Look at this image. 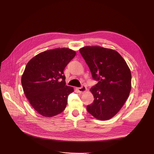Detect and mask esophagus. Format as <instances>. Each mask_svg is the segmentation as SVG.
<instances>
[{"mask_svg": "<svg viewBox=\"0 0 154 154\" xmlns=\"http://www.w3.org/2000/svg\"><path fill=\"white\" fill-rule=\"evenodd\" d=\"M76 89L80 94H83L87 91V88L84 85H82L81 87H77L76 88Z\"/></svg>", "mask_w": 154, "mask_h": 154, "instance_id": "esophagus-1", "label": "esophagus"}]
</instances>
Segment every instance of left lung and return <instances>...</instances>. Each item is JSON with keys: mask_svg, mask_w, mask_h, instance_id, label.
I'll list each match as a JSON object with an SVG mask.
<instances>
[{"mask_svg": "<svg viewBox=\"0 0 154 154\" xmlns=\"http://www.w3.org/2000/svg\"><path fill=\"white\" fill-rule=\"evenodd\" d=\"M79 51L98 83L90 91L92 103L88 112L95 119L107 120L121 109L131 91L132 75L125 60L117 51L99 46H85Z\"/></svg>", "mask_w": 154, "mask_h": 154, "instance_id": "1", "label": "left lung"}]
</instances>
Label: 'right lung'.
<instances>
[{"label":"right lung","instance_id":"right-lung-1","mask_svg":"<svg viewBox=\"0 0 154 154\" xmlns=\"http://www.w3.org/2000/svg\"><path fill=\"white\" fill-rule=\"evenodd\" d=\"M76 52L57 48L40 53L30 60L21 78L27 99L38 114L52 117L62 112L74 88L66 85L63 70Z\"/></svg>","mask_w":154,"mask_h":154}]
</instances>
